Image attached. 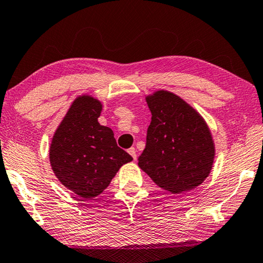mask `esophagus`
Returning a JSON list of instances; mask_svg holds the SVG:
<instances>
[{
  "instance_id": "34e87169",
  "label": "esophagus",
  "mask_w": 263,
  "mask_h": 263,
  "mask_svg": "<svg viewBox=\"0 0 263 263\" xmlns=\"http://www.w3.org/2000/svg\"><path fill=\"white\" fill-rule=\"evenodd\" d=\"M127 152L131 154V157L133 158V160H136V159H137V151H136V148H135V147L128 148V149H127Z\"/></svg>"
}]
</instances>
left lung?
I'll use <instances>...</instances> for the list:
<instances>
[{"mask_svg": "<svg viewBox=\"0 0 263 263\" xmlns=\"http://www.w3.org/2000/svg\"><path fill=\"white\" fill-rule=\"evenodd\" d=\"M146 102L152 118L139 167L156 185L173 194L201 185L210 176L215 156L205 119L170 91L158 90L147 96Z\"/></svg>", "mask_w": 263, "mask_h": 263, "instance_id": "1", "label": "left lung"}]
</instances>
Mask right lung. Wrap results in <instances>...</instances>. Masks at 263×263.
Returning a JSON list of instances; mask_svg holds the SVG:
<instances>
[{
    "label": "right lung",
    "mask_w": 263,
    "mask_h": 263,
    "mask_svg": "<svg viewBox=\"0 0 263 263\" xmlns=\"http://www.w3.org/2000/svg\"><path fill=\"white\" fill-rule=\"evenodd\" d=\"M102 103L89 95L72 102L52 137L50 165L58 180L81 198L97 197L132 157L118 147L110 127L98 123Z\"/></svg>",
    "instance_id": "obj_1"
}]
</instances>
